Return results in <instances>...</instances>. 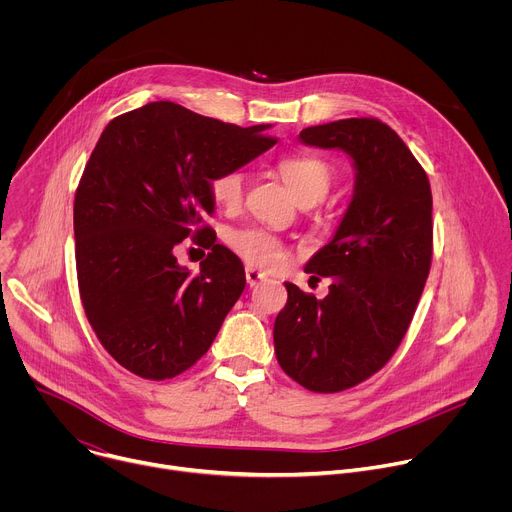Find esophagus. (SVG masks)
Here are the masks:
<instances>
[{"mask_svg":"<svg viewBox=\"0 0 512 512\" xmlns=\"http://www.w3.org/2000/svg\"><path fill=\"white\" fill-rule=\"evenodd\" d=\"M245 277H247V283H249L251 287H255L257 283H261V281L265 279V273H261V271L255 269V267H247V269H245Z\"/></svg>","mask_w":512,"mask_h":512,"instance_id":"1","label":"esophagus"}]
</instances>
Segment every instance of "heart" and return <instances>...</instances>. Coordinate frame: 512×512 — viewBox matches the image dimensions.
<instances>
[{"label": "heart", "mask_w": 512, "mask_h": 512, "mask_svg": "<svg viewBox=\"0 0 512 512\" xmlns=\"http://www.w3.org/2000/svg\"><path fill=\"white\" fill-rule=\"evenodd\" d=\"M277 172L285 182L287 190L291 192V196H294L298 202H312V204H316L326 196L334 178L332 166L326 160L310 154H294V156L281 158L277 164ZM245 182H247V176L241 168L221 170L210 180L212 198L221 206L233 208L243 200ZM231 247L247 263L257 267H273L283 257L281 241L275 235L261 229L235 231L231 235Z\"/></svg>", "instance_id": "b5f03b06"}]
</instances>
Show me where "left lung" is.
<instances>
[{
    "mask_svg": "<svg viewBox=\"0 0 512 512\" xmlns=\"http://www.w3.org/2000/svg\"><path fill=\"white\" fill-rule=\"evenodd\" d=\"M302 143L352 160L354 190L328 245L306 263L330 277L324 300L285 283L273 326L279 367L316 393L350 389L401 344L429 273L431 188L403 139L379 119L306 127Z\"/></svg>",
    "mask_w": 512,
    "mask_h": 512,
    "instance_id": "8db88e82",
    "label": "left lung"
}]
</instances>
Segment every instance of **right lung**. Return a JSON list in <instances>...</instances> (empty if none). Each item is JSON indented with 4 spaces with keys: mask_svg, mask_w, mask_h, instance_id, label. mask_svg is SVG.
<instances>
[{
    "mask_svg": "<svg viewBox=\"0 0 512 512\" xmlns=\"http://www.w3.org/2000/svg\"><path fill=\"white\" fill-rule=\"evenodd\" d=\"M269 127L156 101L103 129L75 196L77 275L97 338L127 371L152 381L184 373L243 294L241 259L202 221L214 212L212 176L273 148ZM190 234L213 245L198 276L173 255Z\"/></svg>",
    "mask_w": 512,
    "mask_h": 512,
    "instance_id": "add662e5",
    "label": "right lung"
}]
</instances>
